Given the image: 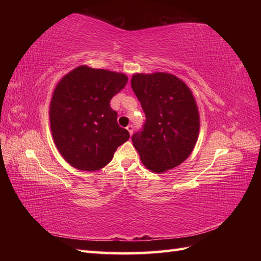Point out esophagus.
I'll return each mask as SVG.
<instances>
[{
  "label": "esophagus",
  "instance_id": "1",
  "mask_svg": "<svg viewBox=\"0 0 261 261\" xmlns=\"http://www.w3.org/2000/svg\"><path fill=\"white\" fill-rule=\"evenodd\" d=\"M126 129H127V132L129 133V135L132 136V135H133V132H134V127H133V125H128L127 127H126Z\"/></svg>",
  "mask_w": 261,
  "mask_h": 261
}]
</instances>
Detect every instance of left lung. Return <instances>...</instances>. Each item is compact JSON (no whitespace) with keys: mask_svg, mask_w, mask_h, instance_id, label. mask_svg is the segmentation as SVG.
<instances>
[{"mask_svg":"<svg viewBox=\"0 0 261 261\" xmlns=\"http://www.w3.org/2000/svg\"><path fill=\"white\" fill-rule=\"evenodd\" d=\"M130 83L146 115L143 130L132 137L141 162L153 173L177 167L191 155L199 135V111L191 88L163 72L136 73Z\"/></svg>","mask_w":261,"mask_h":261,"instance_id":"8db88e82","label":"left lung"}]
</instances>
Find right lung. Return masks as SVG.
Masks as SVG:
<instances>
[{
  "label": "right lung",
  "mask_w": 261,
  "mask_h": 261,
  "mask_svg": "<svg viewBox=\"0 0 261 261\" xmlns=\"http://www.w3.org/2000/svg\"><path fill=\"white\" fill-rule=\"evenodd\" d=\"M127 76L82 65L63 76L50 102L51 133L59 152L73 168L98 171L113 159L129 133L117 124L111 100Z\"/></svg>",
  "instance_id": "right-lung-1"
}]
</instances>
